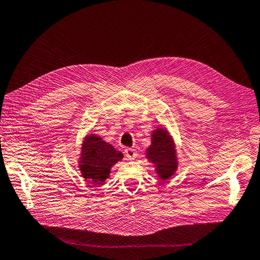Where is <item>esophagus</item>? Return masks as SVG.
<instances>
[{
	"label": "esophagus",
	"mask_w": 260,
	"mask_h": 260,
	"mask_svg": "<svg viewBox=\"0 0 260 260\" xmlns=\"http://www.w3.org/2000/svg\"><path fill=\"white\" fill-rule=\"evenodd\" d=\"M124 154H125V157L128 158L129 160H135V158L137 157V151H136V149L126 148L124 150Z\"/></svg>",
	"instance_id": "obj_1"
}]
</instances>
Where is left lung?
Segmentation results:
<instances>
[{
    "mask_svg": "<svg viewBox=\"0 0 260 260\" xmlns=\"http://www.w3.org/2000/svg\"><path fill=\"white\" fill-rule=\"evenodd\" d=\"M146 157L153 164L161 180H168L178 168L175 141L166 128H157L151 134V145L147 148Z\"/></svg>",
    "mask_w": 260,
    "mask_h": 260,
    "instance_id": "left-lung-1",
    "label": "left lung"
}]
</instances>
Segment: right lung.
<instances>
[{"mask_svg":"<svg viewBox=\"0 0 260 260\" xmlns=\"http://www.w3.org/2000/svg\"><path fill=\"white\" fill-rule=\"evenodd\" d=\"M122 158L123 154L110 143L94 134H90L82 142L79 168L84 180L94 184H103L110 176L112 167Z\"/></svg>","mask_w":260,"mask_h":260,"instance_id":"right-lung-1","label":"right lung"}]
</instances>
